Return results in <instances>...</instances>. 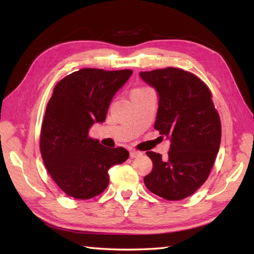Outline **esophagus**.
<instances>
[{
  "instance_id": "34e87169",
  "label": "esophagus",
  "mask_w": 254,
  "mask_h": 254,
  "mask_svg": "<svg viewBox=\"0 0 254 254\" xmlns=\"http://www.w3.org/2000/svg\"><path fill=\"white\" fill-rule=\"evenodd\" d=\"M141 154H142V152H140V151H136V150H134V149L130 150V157H131V158H136V157L141 156Z\"/></svg>"
}]
</instances>
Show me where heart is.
<instances>
[{
    "instance_id": "obj_1",
    "label": "heart",
    "mask_w": 254,
    "mask_h": 254,
    "mask_svg": "<svg viewBox=\"0 0 254 254\" xmlns=\"http://www.w3.org/2000/svg\"><path fill=\"white\" fill-rule=\"evenodd\" d=\"M147 91H150L149 88H135L133 89L132 93H137V92H147Z\"/></svg>"
}]
</instances>
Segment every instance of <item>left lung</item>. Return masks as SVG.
I'll use <instances>...</instances> for the list:
<instances>
[{"mask_svg":"<svg viewBox=\"0 0 254 254\" xmlns=\"http://www.w3.org/2000/svg\"><path fill=\"white\" fill-rule=\"evenodd\" d=\"M158 93L154 128L170 140L168 157L148 151L153 168L144 185L168 200L190 196L212 170L221 143L220 115L212 93L198 77L179 68L141 71Z\"/></svg>","mask_w":254,"mask_h":254,"instance_id":"obj_1","label":"left lung"}]
</instances>
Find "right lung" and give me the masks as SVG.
Instances as JSON below:
<instances>
[{
	"instance_id": "1",
	"label": "right lung",
	"mask_w": 254,
	"mask_h": 254,
	"mask_svg": "<svg viewBox=\"0 0 254 254\" xmlns=\"http://www.w3.org/2000/svg\"><path fill=\"white\" fill-rule=\"evenodd\" d=\"M132 72L84 68L55 86L42 121L40 151L51 178L68 196L100 195L109 185V169L128 158L127 150L103 147L88 132L94 123L105 121L112 98Z\"/></svg>"
}]
</instances>
